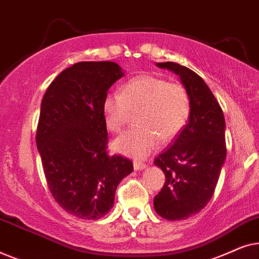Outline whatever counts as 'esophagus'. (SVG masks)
Here are the masks:
<instances>
[{
	"label": "esophagus",
	"mask_w": 259,
	"mask_h": 259,
	"mask_svg": "<svg viewBox=\"0 0 259 259\" xmlns=\"http://www.w3.org/2000/svg\"><path fill=\"white\" fill-rule=\"evenodd\" d=\"M133 166H134V169H136V171H139V169L141 171V169H145L147 167V165L144 164V162H141V161H134Z\"/></svg>",
	"instance_id": "1"
}]
</instances>
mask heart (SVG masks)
I'll use <instances>...</instances> for the list:
<instances>
[{
    "mask_svg": "<svg viewBox=\"0 0 259 259\" xmlns=\"http://www.w3.org/2000/svg\"><path fill=\"white\" fill-rule=\"evenodd\" d=\"M133 127L113 141V148L132 158H145L159 143L171 141L182 132L191 113V100L180 83L152 75H141L123 84L121 93L111 92L102 101L105 123L120 132L137 112Z\"/></svg>",
    "mask_w": 259,
    "mask_h": 259,
    "instance_id": "1",
    "label": "heart"
}]
</instances>
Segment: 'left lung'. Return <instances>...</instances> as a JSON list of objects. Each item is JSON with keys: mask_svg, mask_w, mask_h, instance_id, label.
I'll return each mask as SVG.
<instances>
[{"mask_svg": "<svg viewBox=\"0 0 259 259\" xmlns=\"http://www.w3.org/2000/svg\"><path fill=\"white\" fill-rule=\"evenodd\" d=\"M157 66L179 75L191 100L189 121L154 160L166 178L154 197V210L167 221H182L203 210L213 196L226 158L225 119L197 73L175 62Z\"/></svg>", "mask_w": 259, "mask_h": 259, "instance_id": "obj_1", "label": "left lung"}]
</instances>
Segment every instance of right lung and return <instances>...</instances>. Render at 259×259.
I'll use <instances>...</instances> for the list:
<instances>
[{"mask_svg":"<svg viewBox=\"0 0 259 259\" xmlns=\"http://www.w3.org/2000/svg\"><path fill=\"white\" fill-rule=\"evenodd\" d=\"M121 67L111 61L77 62L49 84L36 132L49 191L60 206L81 219H100L114 204L119 183L133 162L107 153L102 101Z\"/></svg>","mask_w":259,"mask_h":259,"instance_id":"add662e5","label":"right lung"}]
</instances>
